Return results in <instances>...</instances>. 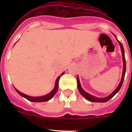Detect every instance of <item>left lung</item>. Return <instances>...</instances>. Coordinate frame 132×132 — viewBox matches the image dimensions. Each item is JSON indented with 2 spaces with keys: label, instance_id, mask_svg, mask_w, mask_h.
Returning <instances> with one entry per match:
<instances>
[{
  "label": "left lung",
  "instance_id": "obj_1",
  "mask_svg": "<svg viewBox=\"0 0 132 132\" xmlns=\"http://www.w3.org/2000/svg\"><path fill=\"white\" fill-rule=\"evenodd\" d=\"M114 36L116 37V39L117 41L119 42L120 44V48H121V51H122V60H123V72H122V79H121V81L119 83L118 86L117 87V88L115 89V90L112 92L111 94H110L109 96H108L107 97L105 98H98L96 97V96H94L91 94H88V93L87 92H85L83 89L81 87V85H80V80H79V77H77V88L78 90H79V93L81 94L82 96L84 98L88 100V101L90 102H106L107 101H108L110 99H111L113 96L118 93V92L120 90V89L121 87H122V84H123V79H124V77H125V73H126V59H125V55H124V50H123V45H122V44L120 42H119L117 38H116V36L114 35Z\"/></svg>",
  "mask_w": 132,
  "mask_h": 132
}]
</instances>
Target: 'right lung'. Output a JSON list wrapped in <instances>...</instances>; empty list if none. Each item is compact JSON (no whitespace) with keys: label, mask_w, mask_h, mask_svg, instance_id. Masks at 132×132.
Returning <instances> with one entry per match:
<instances>
[{"label":"right lung","mask_w":132,"mask_h":132,"mask_svg":"<svg viewBox=\"0 0 132 132\" xmlns=\"http://www.w3.org/2000/svg\"><path fill=\"white\" fill-rule=\"evenodd\" d=\"M64 74V72L63 73H61V75H63ZM61 76H59L57 79H56V81H55V87L53 90H52V91L50 92L49 94H46V95H44V96H28V95H26V94H24V93H21L20 92L19 90L16 89V88H14L16 90V91L18 93V94L20 95V96H23L24 98H26L27 100H28V101H31V102H47V101H50V99H52V98L53 97L55 93H57L58 90V87H59V79H60Z\"/></svg>","instance_id":"obj_1"}]
</instances>
